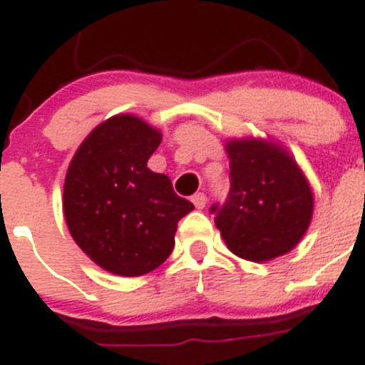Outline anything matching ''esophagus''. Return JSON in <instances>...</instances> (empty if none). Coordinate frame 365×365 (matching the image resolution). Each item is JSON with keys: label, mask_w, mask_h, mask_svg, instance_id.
Wrapping results in <instances>:
<instances>
[{"label": "esophagus", "mask_w": 365, "mask_h": 365, "mask_svg": "<svg viewBox=\"0 0 365 365\" xmlns=\"http://www.w3.org/2000/svg\"><path fill=\"white\" fill-rule=\"evenodd\" d=\"M192 202L193 205H195V208H197V210H202V208H205V205H206V195L205 193H195V195H193L192 197Z\"/></svg>", "instance_id": "34e87169"}]
</instances>
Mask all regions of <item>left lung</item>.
Returning a JSON list of instances; mask_svg holds the SVG:
<instances>
[{
	"label": "left lung",
	"mask_w": 365,
	"mask_h": 365,
	"mask_svg": "<svg viewBox=\"0 0 365 365\" xmlns=\"http://www.w3.org/2000/svg\"><path fill=\"white\" fill-rule=\"evenodd\" d=\"M230 192L214 202L215 227L235 256L269 261L298 245L312 217V192L294 160L263 140H232Z\"/></svg>",
	"instance_id": "1"
}]
</instances>
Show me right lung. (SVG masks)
<instances>
[{
	"label": "right lung",
	"mask_w": 365,
	"mask_h": 365,
	"mask_svg": "<svg viewBox=\"0 0 365 365\" xmlns=\"http://www.w3.org/2000/svg\"><path fill=\"white\" fill-rule=\"evenodd\" d=\"M160 133L133 115L100 124L69 164L63 214L73 240L96 265L118 276H143L163 265L177 222L193 210L172 180L148 159Z\"/></svg>",
	"instance_id": "add662e5"
}]
</instances>
